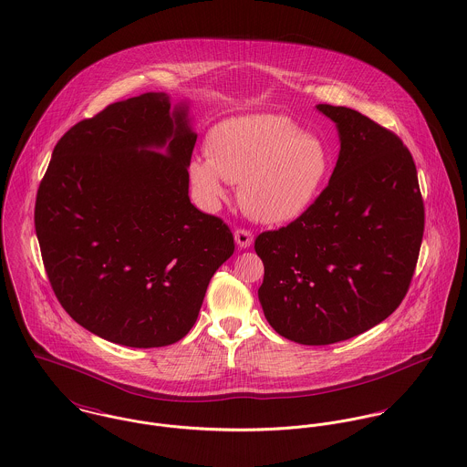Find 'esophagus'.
Returning a JSON list of instances; mask_svg holds the SVG:
<instances>
[{"instance_id": "34e87169", "label": "esophagus", "mask_w": 467, "mask_h": 467, "mask_svg": "<svg viewBox=\"0 0 467 467\" xmlns=\"http://www.w3.org/2000/svg\"><path fill=\"white\" fill-rule=\"evenodd\" d=\"M235 243L241 248H248L254 243V234L250 230H246V228H237L235 230Z\"/></svg>"}]
</instances>
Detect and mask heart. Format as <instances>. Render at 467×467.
Returning a JSON list of instances; mask_svg holds the SVG:
<instances>
[{"label":"heart","mask_w":467,"mask_h":467,"mask_svg":"<svg viewBox=\"0 0 467 467\" xmlns=\"http://www.w3.org/2000/svg\"><path fill=\"white\" fill-rule=\"evenodd\" d=\"M206 158L191 165L201 196L223 200V180L241 185L243 208L267 224L302 215L329 172L324 141L300 133L296 124L276 115H244L221 122L208 134Z\"/></svg>","instance_id":"b5f03b06"}]
</instances>
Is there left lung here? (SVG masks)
Returning <instances> with one entry per match:
<instances>
[{
	"instance_id": "obj_1",
	"label": "left lung",
	"mask_w": 467,
	"mask_h": 467,
	"mask_svg": "<svg viewBox=\"0 0 467 467\" xmlns=\"http://www.w3.org/2000/svg\"><path fill=\"white\" fill-rule=\"evenodd\" d=\"M317 108L339 133L329 185L300 217L255 239L265 317L302 345H331L389 318L424 234L417 169L400 136L350 108Z\"/></svg>"
}]
</instances>
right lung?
I'll use <instances>...</instances> for the list:
<instances>
[{
  "instance_id": "right-lung-1",
  "label": "right lung",
  "mask_w": 467,
  "mask_h": 467,
  "mask_svg": "<svg viewBox=\"0 0 467 467\" xmlns=\"http://www.w3.org/2000/svg\"><path fill=\"white\" fill-rule=\"evenodd\" d=\"M198 134L165 93L109 104L57 141L34 223L50 285L89 333L136 348L180 341L235 250L189 200ZM168 147L167 153L159 149Z\"/></svg>"
}]
</instances>
